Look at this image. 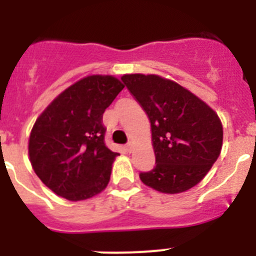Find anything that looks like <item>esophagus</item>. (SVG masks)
Listing matches in <instances>:
<instances>
[{"label":"esophagus","mask_w":256,"mask_h":256,"mask_svg":"<svg viewBox=\"0 0 256 256\" xmlns=\"http://www.w3.org/2000/svg\"><path fill=\"white\" fill-rule=\"evenodd\" d=\"M133 148H134V142H133V141L128 142V144H126V150L130 151V152H132Z\"/></svg>","instance_id":"obj_1"}]
</instances>
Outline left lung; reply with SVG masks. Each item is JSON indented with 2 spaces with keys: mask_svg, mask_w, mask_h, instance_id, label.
Instances as JSON below:
<instances>
[{
  "mask_svg": "<svg viewBox=\"0 0 256 256\" xmlns=\"http://www.w3.org/2000/svg\"><path fill=\"white\" fill-rule=\"evenodd\" d=\"M122 80L151 124L152 170L142 182L162 194H180L204 180L220 155L223 126L206 102L170 79L124 74Z\"/></svg>",
  "mask_w": 256,
  "mask_h": 256,
  "instance_id": "1",
  "label": "left lung"
}]
</instances>
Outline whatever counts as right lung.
Segmentation results:
<instances>
[{
    "mask_svg": "<svg viewBox=\"0 0 256 256\" xmlns=\"http://www.w3.org/2000/svg\"><path fill=\"white\" fill-rule=\"evenodd\" d=\"M123 88L114 76H87L56 96L37 118L29 136V160L58 196L87 200L108 184L119 154L104 142L102 114Z\"/></svg>",
    "mask_w": 256,
    "mask_h": 256,
    "instance_id": "right-lung-1",
    "label": "right lung"
}]
</instances>
